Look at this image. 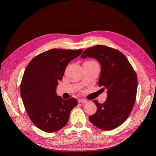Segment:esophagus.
<instances>
[{
  "label": "esophagus",
  "mask_w": 156,
  "mask_h": 156,
  "mask_svg": "<svg viewBox=\"0 0 156 156\" xmlns=\"http://www.w3.org/2000/svg\"><path fill=\"white\" fill-rule=\"evenodd\" d=\"M78 102L79 103H86V102H87V101L84 99H79Z\"/></svg>",
  "instance_id": "34e87169"
}]
</instances>
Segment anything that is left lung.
I'll list each match as a JSON object with an SVG mask.
<instances>
[{
	"mask_svg": "<svg viewBox=\"0 0 156 156\" xmlns=\"http://www.w3.org/2000/svg\"><path fill=\"white\" fill-rule=\"evenodd\" d=\"M81 58L92 57L101 65L99 86L107 89L108 97L102 103L94 100L97 111L89 116L92 123L102 130L116 128L127 119L135 102L137 76L126 56L105 45L88 48Z\"/></svg>",
	"mask_w": 156,
	"mask_h": 156,
	"instance_id": "obj_1",
	"label": "left lung"
}]
</instances>
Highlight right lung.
<instances>
[{"mask_svg":"<svg viewBox=\"0 0 156 156\" xmlns=\"http://www.w3.org/2000/svg\"><path fill=\"white\" fill-rule=\"evenodd\" d=\"M82 51L51 49L32 59L24 71L20 85L23 102L33 123L44 132L63 128L78 104L75 98L64 100L55 90L68 64Z\"/></svg>","mask_w":156,"mask_h":156,"instance_id":"obj_1","label":"right lung"}]
</instances>
